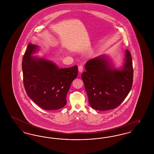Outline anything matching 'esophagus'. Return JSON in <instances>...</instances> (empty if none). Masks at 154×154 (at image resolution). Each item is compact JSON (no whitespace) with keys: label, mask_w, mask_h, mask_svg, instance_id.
<instances>
[{"label":"esophagus","mask_w":154,"mask_h":154,"mask_svg":"<svg viewBox=\"0 0 154 154\" xmlns=\"http://www.w3.org/2000/svg\"><path fill=\"white\" fill-rule=\"evenodd\" d=\"M83 70H84V66H82V65H80V66H79V72L81 73L83 71Z\"/></svg>","instance_id":"1"}]
</instances>
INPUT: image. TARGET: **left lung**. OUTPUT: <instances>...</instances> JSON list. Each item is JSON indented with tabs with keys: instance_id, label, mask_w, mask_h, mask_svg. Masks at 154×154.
Masks as SVG:
<instances>
[{
	"instance_id": "left-lung-1",
	"label": "left lung",
	"mask_w": 154,
	"mask_h": 154,
	"mask_svg": "<svg viewBox=\"0 0 154 154\" xmlns=\"http://www.w3.org/2000/svg\"><path fill=\"white\" fill-rule=\"evenodd\" d=\"M85 68L81 78L91 107L99 111L117 108L132 88L133 69L130 52L125 51L121 69L114 67L104 55L88 60Z\"/></svg>"
}]
</instances>
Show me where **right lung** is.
Returning a JSON list of instances; mask_svg holds the SVG:
<instances>
[{
    "instance_id": "right-lung-1",
    "label": "right lung",
    "mask_w": 154,
    "mask_h": 154,
    "mask_svg": "<svg viewBox=\"0 0 154 154\" xmlns=\"http://www.w3.org/2000/svg\"><path fill=\"white\" fill-rule=\"evenodd\" d=\"M38 49L36 45L29 44L22 59L26 92L43 109H60L66 104V95L77 77L78 67L75 65L59 69L52 61L32 55Z\"/></svg>"
}]
</instances>
